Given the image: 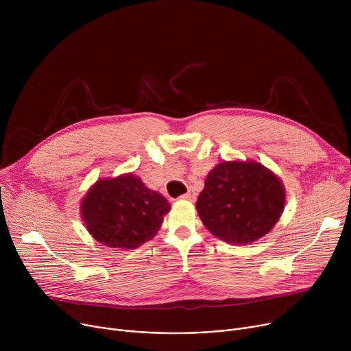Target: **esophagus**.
I'll use <instances>...</instances> for the list:
<instances>
[{"label": "esophagus", "mask_w": 351, "mask_h": 351, "mask_svg": "<svg viewBox=\"0 0 351 351\" xmlns=\"http://www.w3.org/2000/svg\"><path fill=\"white\" fill-rule=\"evenodd\" d=\"M195 197H197V194H195V191H194V190H189L186 194L180 195V198H183V199H189V202H194Z\"/></svg>", "instance_id": "obj_1"}]
</instances>
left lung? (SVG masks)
Here are the masks:
<instances>
[{"label": "left lung", "mask_w": 351, "mask_h": 351, "mask_svg": "<svg viewBox=\"0 0 351 351\" xmlns=\"http://www.w3.org/2000/svg\"><path fill=\"white\" fill-rule=\"evenodd\" d=\"M285 199L280 180L261 164L225 161L207 175L195 208L214 236L248 244L275 226Z\"/></svg>", "instance_id": "obj_1"}]
</instances>
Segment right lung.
I'll return each instance as SVG.
<instances>
[{
  "label": "right lung",
  "instance_id": "1",
  "mask_svg": "<svg viewBox=\"0 0 351 351\" xmlns=\"http://www.w3.org/2000/svg\"><path fill=\"white\" fill-rule=\"evenodd\" d=\"M171 210L168 199L132 173L97 182L82 202L90 234L112 248H136L153 239Z\"/></svg>",
  "mask_w": 351,
  "mask_h": 351
}]
</instances>
